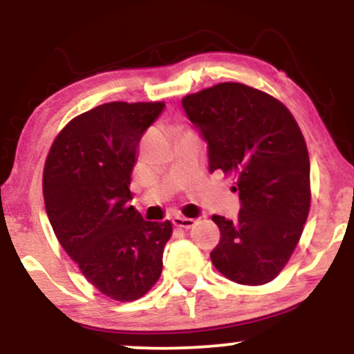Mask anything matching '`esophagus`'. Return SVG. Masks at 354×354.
Segmentation results:
<instances>
[{
    "mask_svg": "<svg viewBox=\"0 0 354 354\" xmlns=\"http://www.w3.org/2000/svg\"><path fill=\"white\" fill-rule=\"evenodd\" d=\"M194 219L191 218H185V216H174L173 218V225L176 226V228H183V230H189L194 226Z\"/></svg>",
    "mask_w": 354,
    "mask_h": 354,
    "instance_id": "obj_1",
    "label": "esophagus"
}]
</instances>
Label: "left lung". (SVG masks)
<instances>
[{
    "label": "left lung",
    "mask_w": 354,
    "mask_h": 354,
    "mask_svg": "<svg viewBox=\"0 0 354 354\" xmlns=\"http://www.w3.org/2000/svg\"><path fill=\"white\" fill-rule=\"evenodd\" d=\"M208 148L209 171L233 174L238 218L213 214L221 238L211 261L231 281L270 283L293 254L310 213V156L298 123L273 96L221 83L185 96Z\"/></svg>",
    "instance_id": "obj_1"
}]
</instances>
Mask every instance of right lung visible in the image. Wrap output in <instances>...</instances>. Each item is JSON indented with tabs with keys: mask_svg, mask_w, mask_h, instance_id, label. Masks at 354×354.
Listing matches in <instances>:
<instances>
[{
	"mask_svg": "<svg viewBox=\"0 0 354 354\" xmlns=\"http://www.w3.org/2000/svg\"><path fill=\"white\" fill-rule=\"evenodd\" d=\"M165 103H106L56 136L43 173L48 218L59 245L96 290L135 301L163 270L169 221H145L129 206L141 136Z\"/></svg>",
	"mask_w": 354,
	"mask_h": 354,
	"instance_id": "right-lung-1",
	"label": "right lung"
}]
</instances>
